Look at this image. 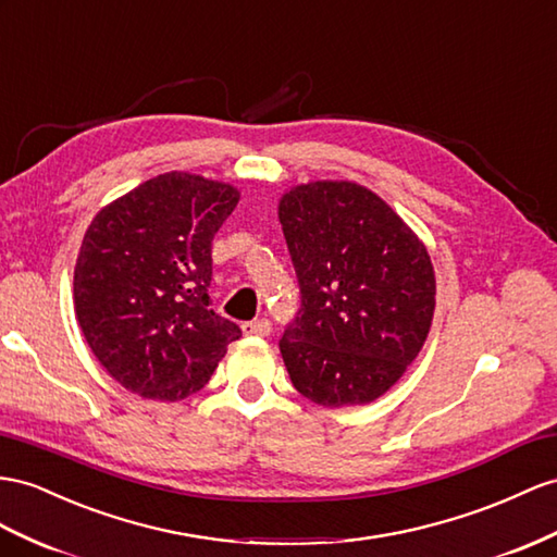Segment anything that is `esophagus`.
Here are the masks:
<instances>
[{
    "instance_id": "esophagus-1",
    "label": "esophagus",
    "mask_w": 557,
    "mask_h": 557,
    "mask_svg": "<svg viewBox=\"0 0 557 557\" xmlns=\"http://www.w3.org/2000/svg\"><path fill=\"white\" fill-rule=\"evenodd\" d=\"M242 332H245L247 336H268L270 332H273V324H270L265 318L251 320V322L242 324Z\"/></svg>"
}]
</instances>
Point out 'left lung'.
<instances>
[{
    "label": "left lung",
    "instance_id": "1",
    "mask_svg": "<svg viewBox=\"0 0 557 557\" xmlns=\"http://www.w3.org/2000/svg\"><path fill=\"white\" fill-rule=\"evenodd\" d=\"M280 223L301 289L280 338L294 388L322 407L374 403L431 330V256L379 195L348 181L298 185L280 199Z\"/></svg>",
    "mask_w": 557,
    "mask_h": 557
}]
</instances>
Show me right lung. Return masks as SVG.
Segmentation results:
<instances>
[{
  "instance_id": "obj_1",
  "label": "right lung",
  "mask_w": 557,
  "mask_h": 557,
  "mask_svg": "<svg viewBox=\"0 0 557 557\" xmlns=\"http://www.w3.org/2000/svg\"><path fill=\"white\" fill-rule=\"evenodd\" d=\"M237 202L233 185L171 171L96 213L75 265V312L126 391L183 400L242 336L209 298L211 242Z\"/></svg>"
}]
</instances>
